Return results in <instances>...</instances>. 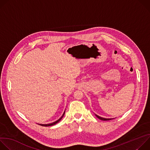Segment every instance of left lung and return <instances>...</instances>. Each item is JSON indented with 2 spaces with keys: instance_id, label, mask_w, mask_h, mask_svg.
Masks as SVG:
<instances>
[{
  "instance_id": "8db88e82",
  "label": "left lung",
  "mask_w": 150,
  "mask_h": 150,
  "mask_svg": "<svg viewBox=\"0 0 150 150\" xmlns=\"http://www.w3.org/2000/svg\"><path fill=\"white\" fill-rule=\"evenodd\" d=\"M96 116L99 119L102 120H110L113 119H105V118H103V117H100V116H98V115H96Z\"/></svg>"
}]
</instances>
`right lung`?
<instances>
[{
	"instance_id": "add662e5",
	"label": "right lung",
	"mask_w": 150,
	"mask_h": 150,
	"mask_svg": "<svg viewBox=\"0 0 150 150\" xmlns=\"http://www.w3.org/2000/svg\"><path fill=\"white\" fill-rule=\"evenodd\" d=\"M65 111L64 112V113H63V115L62 116V117L59 119H58L57 120H56V122H53V123H49V124H38V125H41V126H53V125H55V124H56L57 123H58L62 119V117H63V116H64V115H65Z\"/></svg>"
}]
</instances>
